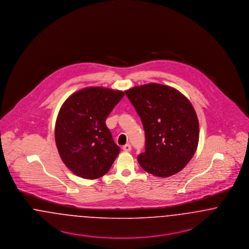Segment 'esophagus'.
<instances>
[{"label":"esophagus","instance_id":"34e87169","mask_svg":"<svg viewBox=\"0 0 249 249\" xmlns=\"http://www.w3.org/2000/svg\"><path fill=\"white\" fill-rule=\"evenodd\" d=\"M123 150L124 152H130L132 150V147L130 144H125L124 147H123Z\"/></svg>","mask_w":249,"mask_h":249}]
</instances>
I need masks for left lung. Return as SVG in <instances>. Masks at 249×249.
<instances>
[{"label": "left lung", "mask_w": 249, "mask_h": 249, "mask_svg": "<svg viewBox=\"0 0 249 249\" xmlns=\"http://www.w3.org/2000/svg\"><path fill=\"white\" fill-rule=\"evenodd\" d=\"M124 93L145 131V152L138 156L141 167L159 178L178 173L199 141V122L190 100L173 87L153 83Z\"/></svg>", "instance_id": "1"}]
</instances>
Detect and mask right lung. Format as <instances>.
Instances as JSON below:
<instances>
[{
    "label": "right lung",
    "instance_id": "add662e5",
    "mask_svg": "<svg viewBox=\"0 0 249 249\" xmlns=\"http://www.w3.org/2000/svg\"><path fill=\"white\" fill-rule=\"evenodd\" d=\"M124 96L119 90L87 87L68 97L59 109L54 127L58 153L76 176L96 179L108 172L118 156L105 121Z\"/></svg>",
    "mask_w": 249,
    "mask_h": 249
}]
</instances>
